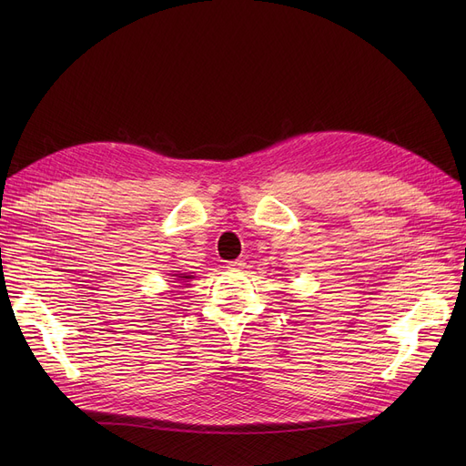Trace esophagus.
<instances>
[{
	"instance_id": "esophagus-1",
	"label": "esophagus",
	"mask_w": 466,
	"mask_h": 466,
	"mask_svg": "<svg viewBox=\"0 0 466 466\" xmlns=\"http://www.w3.org/2000/svg\"><path fill=\"white\" fill-rule=\"evenodd\" d=\"M243 266H246V262H243L241 258L232 260V262H228V264H227V268H230V270H239V268H243Z\"/></svg>"
}]
</instances>
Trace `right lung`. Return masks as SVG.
I'll return each instance as SVG.
<instances>
[{"label": "right lung", "instance_id": "obj_1", "mask_svg": "<svg viewBox=\"0 0 466 466\" xmlns=\"http://www.w3.org/2000/svg\"><path fill=\"white\" fill-rule=\"evenodd\" d=\"M192 274V272H190ZM190 274H169L171 278L174 279H177V283H185V285H188V281L190 279H194V276H190ZM176 283V281H174Z\"/></svg>", "mask_w": 466, "mask_h": 466}]
</instances>
